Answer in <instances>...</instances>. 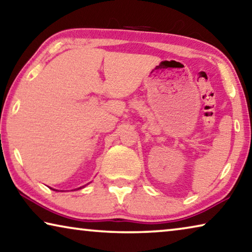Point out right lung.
<instances>
[{
	"mask_svg": "<svg viewBox=\"0 0 252 252\" xmlns=\"http://www.w3.org/2000/svg\"><path fill=\"white\" fill-rule=\"evenodd\" d=\"M83 187H84V186H82V187H78L77 189H83ZM50 189H51V187H50ZM54 190H56V189H54Z\"/></svg>",
	"mask_w": 252,
	"mask_h": 252,
	"instance_id": "right-lung-1",
	"label": "right lung"
}]
</instances>
